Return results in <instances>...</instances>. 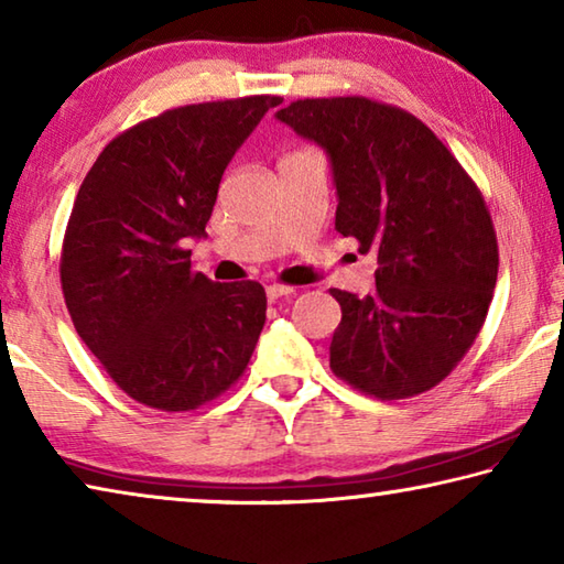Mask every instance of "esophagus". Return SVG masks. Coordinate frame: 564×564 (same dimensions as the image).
<instances>
[{
  "label": "esophagus",
  "mask_w": 564,
  "mask_h": 564,
  "mask_svg": "<svg viewBox=\"0 0 564 564\" xmlns=\"http://www.w3.org/2000/svg\"><path fill=\"white\" fill-rule=\"evenodd\" d=\"M293 293H295L293 285H283V283L265 285V295H269L271 303H275L279 299H289V295H293Z\"/></svg>",
  "instance_id": "1"
}]
</instances>
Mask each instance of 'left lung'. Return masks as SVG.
I'll list each match as a JSON object with an SVG mask.
<instances>
[{
    "mask_svg": "<svg viewBox=\"0 0 564 564\" xmlns=\"http://www.w3.org/2000/svg\"><path fill=\"white\" fill-rule=\"evenodd\" d=\"M275 119L326 149L336 231L378 256L376 293L330 289V368L360 393H425L463 360L488 316L498 238L480 188L435 133L366 97L299 99Z\"/></svg>",
    "mask_w": 564,
    "mask_h": 564,
    "instance_id": "left-lung-1",
    "label": "left lung"
}]
</instances>
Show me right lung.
<instances>
[{
  "label": "right lung",
  "mask_w": 564,
  "mask_h": 564,
  "mask_svg": "<svg viewBox=\"0 0 564 564\" xmlns=\"http://www.w3.org/2000/svg\"><path fill=\"white\" fill-rule=\"evenodd\" d=\"M281 97L188 104L111 139L76 194L62 246V291L79 338L123 393L196 410L243 376L265 323L261 283H216L191 269L218 184Z\"/></svg>",
  "instance_id": "obj_1"
}]
</instances>
